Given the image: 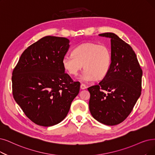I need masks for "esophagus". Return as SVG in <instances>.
Returning a JSON list of instances; mask_svg holds the SVG:
<instances>
[{
    "mask_svg": "<svg viewBox=\"0 0 155 155\" xmlns=\"http://www.w3.org/2000/svg\"><path fill=\"white\" fill-rule=\"evenodd\" d=\"M86 86L84 84L82 83V84H81V89L84 90V89H86Z\"/></svg>",
    "mask_w": 155,
    "mask_h": 155,
    "instance_id": "esophagus-1",
    "label": "esophagus"
}]
</instances>
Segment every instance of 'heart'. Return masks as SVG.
I'll return each instance as SVG.
<instances>
[{
	"label": "heart",
	"mask_w": 155,
	"mask_h": 155,
	"mask_svg": "<svg viewBox=\"0 0 155 155\" xmlns=\"http://www.w3.org/2000/svg\"><path fill=\"white\" fill-rule=\"evenodd\" d=\"M110 63L109 48L105 45L91 42L77 46L72 54H65L62 60L64 69L72 76H77L84 65L86 71L81 79L84 81L104 78L109 71Z\"/></svg>",
	"instance_id": "1"
}]
</instances>
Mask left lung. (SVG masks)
Wrapping results in <instances>:
<instances>
[{
	"label": "left lung",
	"instance_id": "1",
	"mask_svg": "<svg viewBox=\"0 0 155 155\" xmlns=\"http://www.w3.org/2000/svg\"><path fill=\"white\" fill-rule=\"evenodd\" d=\"M100 36L110 38L111 63L102 81L88 88L90 111L104 125L113 126L124 121L141 94L142 71L132 48L114 33Z\"/></svg>",
	"mask_w": 155,
	"mask_h": 155
}]
</instances>
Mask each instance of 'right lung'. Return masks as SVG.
Wrapping results in <instances>:
<instances>
[{
	"label": "right lung",
	"mask_w": 155,
	"mask_h": 155,
	"mask_svg": "<svg viewBox=\"0 0 155 155\" xmlns=\"http://www.w3.org/2000/svg\"><path fill=\"white\" fill-rule=\"evenodd\" d=\"M69 48L65 38L44 37L23 51L13 71L15 100L37 125L50 127L61 122L79 94L80 83L65 72L62 64Z\"/></svg>",
	"instance_id": "obj_1"
}]
</instances>
